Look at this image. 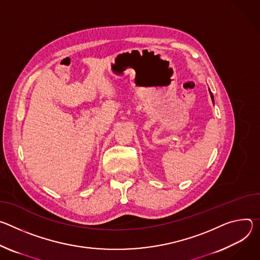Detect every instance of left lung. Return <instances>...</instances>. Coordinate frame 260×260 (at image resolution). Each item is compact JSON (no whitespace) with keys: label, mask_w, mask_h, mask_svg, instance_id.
Wrapping results in <instances>:
<instances>
[{"label":"left lung","mask_w":260,"mask_h":260,"mask_svg":"<svg viewBox=\"0 0 260 260\" xmlns=\"http://www.w3.org/2000/svg\"><path fill=\"white\" fill-rule=\"evenodd\" d=\"M211 93V92H210ZM211 97H212V99H213V102H214V97H213V95H212V93H211Z\"/></svg>","instance_id":"1"}]
</instances>
